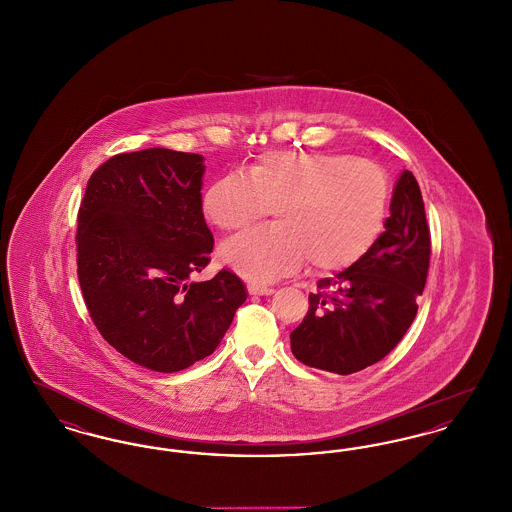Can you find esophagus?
Instances as JSON below:
<instances>
[{
    "label": "esophagus",
    "instance_id": "34e87169",
    "mask_svg": "<svg viewBox=\"0 0 512 512\" xmlns=\"http://www.w3.org/2000/svg\"><path fill=\"white\" fill-rule=\"evenodd\" d=\"M247 290L251 295H272L274 293V288H270V286H261V284H249L247 286Z\"/></svg>",
    "mask_w": 512,
    "mask_h": 512
}]
</instances>
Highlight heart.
Wrapping results in <instances>:
<instances>
[{
  "instance_id": "heart-1",
  "label": "heart",
  "mask_w": 512,
  "mask_h": 512,
  "mask_svg": "<svg viewBox=\"0 0 512 512\" xmlns=\"http://www.w3.org/2000/svg\"><path fill=\"white\" fill-rule=\"evenodd\" d=\"M390 205L386 171L366 159L320 151H272L249 178L230 172L203 195V211L222 232L267 219L268 230L220 247V261L249 282L267 284L305 265L320 272L353 267L376 242Z\"/></svg>"
}]
</instances>
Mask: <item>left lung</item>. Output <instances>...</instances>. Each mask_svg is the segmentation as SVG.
<instances>
[{
  "instance_id": "obj_1",
  "label": "left lung",
  "mask_w": 512,
  "mask_h": 512,
  "mask_svg": "<svg viewBox=\"0 0 512 512\" xmlns=\"http://www.w3.org/2000/svg\"><path fill=\"white\" fill-rule=\"evenodd\" d=\"M384 232L353 267L320 278L309 311L290 334L303 365L353 374L382 361L418 311L430 268V228L411 171L399 176Z\"/></svg>"
}]
</instances>
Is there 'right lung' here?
I'll return each mask as SVG.
<instances>
[{
  "mask_svg": "<svg viewBox=\"0 0 512 512\" xmlns=\"http://www.w3.org/2000/svg\"><path fill=\"white\" fill-rule=\"evenodd\" d=\"M203 157L165 147L119 153L88 180L78 209L76 263L88 313L126 359L178 372L211 355L247 299L211 261L213 234L201 207Z\"/></svg>",
  "mask_w": 512,
  "mask_h": 512,
  "instance_id": "1",
  "label": "right lung"
}]
</instances>
